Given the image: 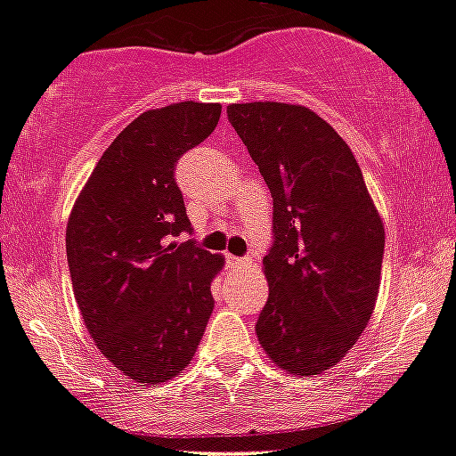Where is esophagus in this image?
I'll use <instances>...</instances> for the list:
<instances>
[{
	"instance_id": "obj_1",
	"label": "esophagus",
	"mask_w": 456,
	"mask_h": 456,
	"mask_svg": "<svg viewBox=\"0 0 456 456\" xmlns=\"http://www.w3.org/2000/svg\"><path fill=\"white\" fill-rule=\"evenodd\" d=\"M226 261H228V265H232V268H243V265L250 264V256H232V255H228Z\"/></svg>"
}]
</instances>
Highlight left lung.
Wrapping results in <instances>:
<instances>
[{"label": "left lung", "instance_id": "obj_1", "mask_svg": "<svg viewBox=\"0 0 456 456\" xmlns=\"http://www.w3.org/2000/svg\"><path fill=\"white\" fill-rule=\"evenodd\" d=\"M228 121L273 195L265 354L295 375L337 366L362 337L381 281L383 224L348 143L310 108L232 103Z\"/></svg>", "mask_w": 456, "mask_h": 456}]
</instances>
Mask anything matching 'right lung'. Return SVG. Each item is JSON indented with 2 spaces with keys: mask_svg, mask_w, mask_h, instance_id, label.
Wrapping results in <instances>:
<instances>
[{
  "mask_svg": "<svg viewBox=\"0 0 456 456\" xmlns=\"http://www.w3.org/2000/svg\"><path fill=\"white\" fill-rule=\"evenodd\" d=\"M219 103L182 102L139 115L108 146L66 228L77 305L99 353L139 383L192 362L224 259L195 239L175 179L179 157L217 126Z\"/></svg>",
  "mask_w": 456,
  "mask_h": 456,
  "instance_id": "obj_1",
  "label": "right lung"
}]
</instances>
